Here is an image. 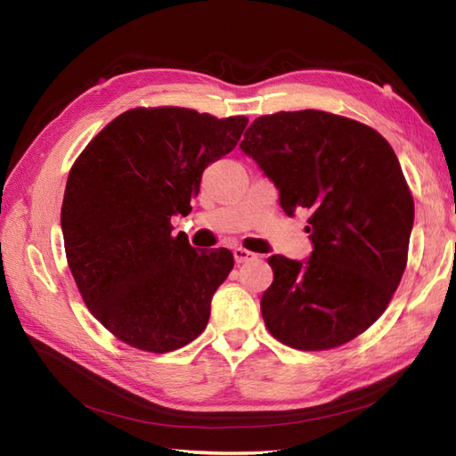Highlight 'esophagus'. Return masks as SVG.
Listing matches in <instances>:
<instances>
[{"instance_id":"34e87169","label":"esophagus","mask_w":456,"mask_h":456,"mask_svg":"<svg viewBox=\"0 0 456 456\" xmlns=\"http://www.w3.org/2000/svg\"><path fill=\"white\" fill-rule=\"evenodd\" d=\"M233 256H235V260H237V265L250 263V260L256 258L255 253H250V250H247V248H243V247H237V248L233 250Z\"/></svg>"}]
</instances>
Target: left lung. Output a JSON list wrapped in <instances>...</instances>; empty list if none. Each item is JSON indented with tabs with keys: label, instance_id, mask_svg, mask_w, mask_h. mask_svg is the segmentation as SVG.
I'll use <instances>...</instances> for the list:
<instances>
[{
	"label": "left lung",
	"instance_id": "1",
	"mask_svg": "<svg viewBox=\"0 0 456 456\" xmlns=\"http://www.w3.org/2000/svg\"><path fill=\"white\" fill-rule=\"evenodd\" d=\"M240 151L274 182L288 216L309 211V258H268V331L299 351L348 343L384 314L408 263L413 198L398 157L368 125L317 110L263 115Z\"/></svg>",
	"mask_w": 456,
	"mask_h": 456
}]
</instances>
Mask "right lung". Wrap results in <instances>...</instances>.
Instances as JSON below:
<instances>
[{
    "label": "right lung",
    "instance_id": "obj_1",
    "mask_svg": "<svg viewBox=\"0 0 456 456\" xmlns=\"http://www.w3.org/2000/svg\"><path fill=\"white\" fill-rule=\"evenodd\" d=\"M248 119L134 108L95 134L68 174L61 225L68 266L92 315L119 341L170 353L209 322L233 270L227 248L172 237L208 164L237 147Z\"/></svg>",
    "mask_w": 456,
    "mask_h": 456
}]
</instances>
